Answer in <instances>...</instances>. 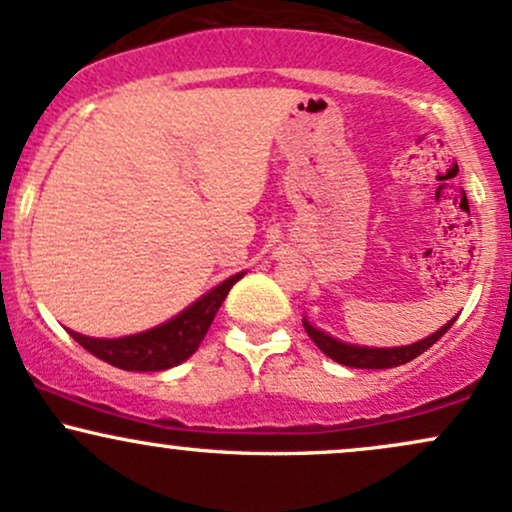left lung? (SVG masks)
<instances>
[{
	"mask_svg": "<svg viewBox=\"0 0 512 512\" xmlns=\"http://www.w3.org/2000/svg\"><path fill=\"white\" fill-rule=\"evenodd\" d=\"M455 320H457V317H452L448 325H443L438 332H433L431 337L421 339V342L409 344V346H395V349H370V346L344 344V342H339V339L330 337V334L317 330V327L310 325L308 320H303V327H305V332H308V337L317 344V349H320L325 356H330L332 361L342 363V366H349V368L375 370V368L402 366V363H409L411 358L421 356L428 349V346L436 344L438 339L450 330V325Z\"/></svg>",
	"mask_w": 512,
	"mask_h": 512,
	"instance_id": "obj_1",
	"label": "left lung"
}]
</instances>
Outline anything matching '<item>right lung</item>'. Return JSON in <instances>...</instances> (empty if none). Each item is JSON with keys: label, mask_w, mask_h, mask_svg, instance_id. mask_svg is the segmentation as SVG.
<instances>
[{"label": "right lung", "mask_w": 512, "mask_h": 512, "mask_svg": "<svg viewBox=\"0 0 512 512\" xmlns=\"http://www.w3.org/2000/svg\"><path fill=\"white\" fill-rule=\"evenodd\" d=\"M245 272L233 274L223 284L204 293L199 301H195L173 320L163 322V325L146 330L139 334H129L120 339H93L84 334L72 332L74 342H79L86 351L98 356L101 361L122 370H166L187 361L202 344L204 334L211 327V320L219 313L223 298L233 289L238 279H243Z\"/></svg>", "instance_id": "add662e5"}]
</instances>
